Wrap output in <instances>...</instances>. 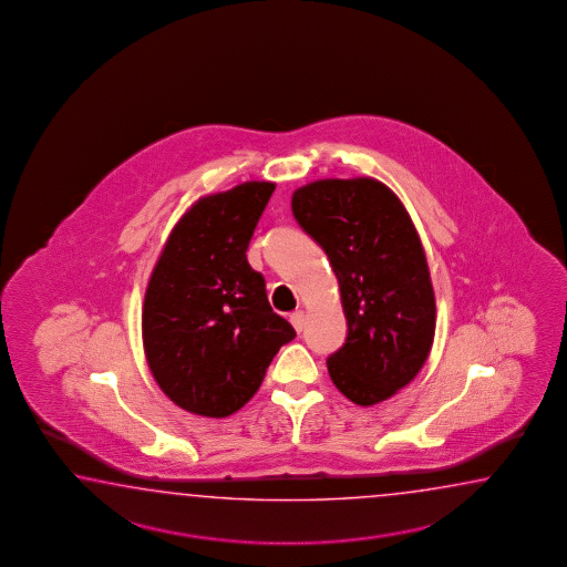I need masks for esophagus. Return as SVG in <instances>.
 <instances>
[{
    "mask_svg": "<svg viewBox=\"0 0 567 567\" xmlns=\"http://www.w3.org/2000/svg\"><path fill=\"white\" fill-rule=\"evenodd\" d=\"M289 322H291V326L296 328V332H301V330H303V324H306V313L301 312V310L289 313Z\"/></svg>",
    "mask_w": 567,
    "mask_h": 567,
    "instance_id": "1",
    "label": "esophagus"
}]
</instances>
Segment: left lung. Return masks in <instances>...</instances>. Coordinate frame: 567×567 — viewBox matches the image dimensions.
<instances>
[{"mask_svg": "<svg viewBox=\"0 0 567 567\" xmlns=\"http://www.w3.org/2000/svg\"><path fill=\"white\" fill-rule=\"evenodd\" d=\"M291 210L328 255L349 324L326 361L330 379L357 405L385 401L422 371L434 342L420 235L398 194L374 178L310 182L291 194Z\"/></svg>", "mask_w": 567, "mask_h": 567, "instance_id": "8db88e82", "label": "left lung"}]
</instances>
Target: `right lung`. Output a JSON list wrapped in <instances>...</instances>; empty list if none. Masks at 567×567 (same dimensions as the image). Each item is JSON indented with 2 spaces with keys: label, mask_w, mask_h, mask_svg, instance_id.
I'll list each match as a JSON object with an SVG mask.
<instances>
[{
  "label": "right lung",
  "mask_w": 567,
  "mask_h": 567,
  "mask_svg": "<svg viewBox=\"0 0 567 567\" xmlns=\"http://www.w3.org/2000/svg\"><path fill=\"white\" fill-rule=\"evenodd\" d=\"M274 182H243L196 200L176 223L145 289L142 337L159 389L178 408L227 417L254 398L296 337L271 310L247 247Z\"/></svg>",
  "instance_id": "add662e5"
}]
</instances>
